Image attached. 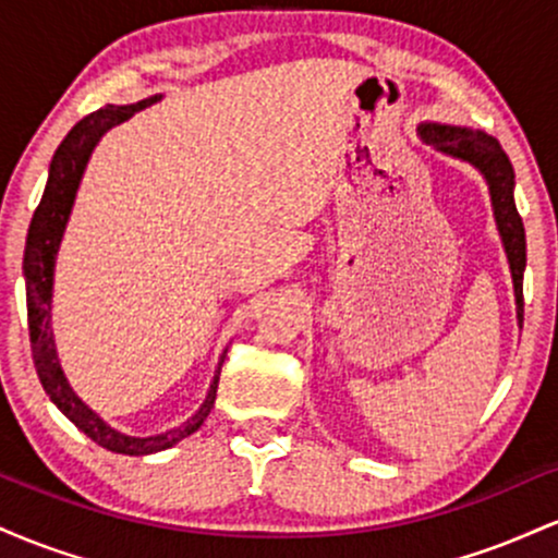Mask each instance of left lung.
<instances>
[{
	"mask_svg": "<svg viewBox=\"0 0 558 558\" xmlns=\"http://www.w3.org/2000/svg\"><path fill=\"white\" fill-rule=\"evenodd\" d=\"M420 138L425 144L435 146L448 157L464 159V162L475 165L488 181L493 217H496L498 233H501L506 259H509L511 280H514V299H517V319L524 317V299H522V278H524V262H527V248H524V226L522 217L517 213L514 204V168H511L509 157L501 149L496 138L483 131H470V128L457 125H438L425 123L417 128Z\"/></svg>",
	"mask_w": 558,
	"mask_h": 558,
	"instance_id": "1",
	"label": "left lung"
}]
</instances>
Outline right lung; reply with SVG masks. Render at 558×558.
Masks as SVG:
<instances>
[{"mask_svg": "<svg viewBox=\"0 0 558 558\" xmlns=\"http://www.w3.org/2000/svg\"><path fill=\"white\" fill-rule=\"evenodd\" d=\"M162 99V94L149 96V99H141L136 105L114 107L107 105L101 110L81 120L73 125V131L62 138V144L57 146L52 165H49V181L44 189L41 202H38L34 220L28 228V241H25V259H23V272H25V301H28V332H31V351H34V364L38 380H41L47 396L57 403L65 417L78 427L81 433H86L94 444L114 453H125V457H146V453L165 451V448L175 446L178 440L189 438L191 433H196L202 427V422L207 420V414L213 412L215 396H217V380H220V367L226 354L220 356L217 364V373L213 377V386L207 390V399L194 417H189L181 427H172L168 433L159 435H125L114 430L112 425H107L94 409H88L75 390L70 388L65 373H62L60 360H57L54 349V332H52V286H54V262L57 252H60L62 233H65L70 209H73L75 194H78V185L86 170L88 157H92L94 146L99 144V138L114 125L125 123L128 118H133L144 107L155 105Z\"/></svg>", "mask_w": 558, "mask_h": 558, "instance_id": "add662e5", "label": "right lung"}]
</instances>
